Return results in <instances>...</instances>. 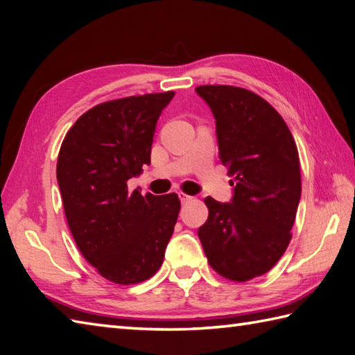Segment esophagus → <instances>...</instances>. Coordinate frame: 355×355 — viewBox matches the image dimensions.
<instances>
[{"instance_id": "esophagus-1", "label": "esophagus", "mask_w": 355, "mask_h": 355, "mask_svg": "<svg viewBox=\"0 0 355 355\" xmlns=\"http://www.w3.org/2000/svg\"><path fill=\"white\" fill-rule=\"evenodd\" d=\"M178 197H180V201H182L183 205H184V202H187V201H191V200H192V197H189V195L184 193V192H180V193H178Z\"/></svg>"}]
</instances>
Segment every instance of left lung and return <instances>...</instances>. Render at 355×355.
Returning a JSON list of instances; mask_svg holds the SVG:
<instances>
[{"label": "left lung", "mask_w": 355, "mask_h": 355, "mask_svg": "<svg viewBox=\"0 0 355 355\" xmlns=\"http://www.w3.org/2000/svg\"><path fill=\"white\" fill-rule=\"evenodd\" d=\"M195 92L214 112L220 158L235 186L230 202L205 200L209 216L198 238L218 275L245 282L273 268L290 244L300 200L297 146L281 114L253 92Z\"/></svg>", "instance_id": "obj_1"}]
</instances>
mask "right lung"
I'll use <instances>...</instances> for the list:
<instances>
[{"instance_id":"add662e5","label":"right lung","mask_w":355,"mask_h":355,"mask_svg":"<svg viewBox=\"0 0 355 355\" xmlns=\"http://www.w3.org/2000/svg\"><path fill=\"white\" fill-rule=\"evenodd\" d=\"M173 94L96 105L74 122L59 150L56 177L74 243L114 284L157 273L182 207L177 193L141 195L126 184L150 163L157 120Z\"/></svg>"}]
</instances>
